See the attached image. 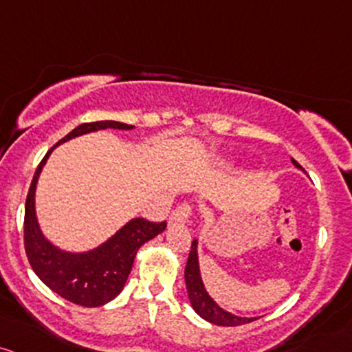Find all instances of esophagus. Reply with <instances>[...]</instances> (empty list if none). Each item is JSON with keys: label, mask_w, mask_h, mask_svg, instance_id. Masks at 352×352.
I'll use <instances>...</instances> for the list:
<instances>
[{"label": "esophagus", "mask_w": 352, "mask_h": 352, "mask_svg": "<svg viewBox=\"0 0 352 352\" xmlns=\"http://www.w3.org/2000/svg\"><path fill=\"white\" fill-rule=\"evenodd\" d=\"M192 212H194V208H192L190 204H180V206L175 207V210L172 212V219L173 222H188V219L192 217Z\"/></svg>", "instance_id": "1"}]
</instances>
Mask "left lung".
<instances>
[{"instance_id":"left-lung-1","label":"left lung","mask_w":352,"mask_h":352,"mask_svg":"<svg viewBox=\"0 0 352 352\" xmlns=\"http://www.w3.org/2000/svg\"><path fill=\"white\" fill-rule=\"evenodd\" d=\"M292 164L297 168H302L296 160H292ZM185 284H187L188 299H190L192 307L195 309V312L200 318L208 320V322L217 324V326H242V324H249L256 320L254 318H239V316L230 314V312L223 311L222 307H219L210 299V296L207 294L206 287L202 284V277H200L199 257H197V241L192 242L190 254H188L187 265H185Z\"/></svg>"}]
</instances>
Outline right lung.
I'll list each match as a JSON object with an SVG mask.
<instances>
[{
    "mask_svg": "<svg viewBox=\"0 0 352 352\" xmlns=\"http://www.w3.org/2000/svg\"><path fill=\"white\" fill-rule=\"evenodd\" d=\"M103 129L130 130L133 126L122 122H113V120L82 123L75 130H72L67 137L61 138L56 145L63 144L69 138L78 137V135ZM55 146L48 150V153L38 165L32 185H30L28 195H26V256H28L30 265L33 267L34 274L58 296L69 302L78 304V306H103L108 300L117 297L123 289L126 277L132 270L137 250L146 241L164 232L167 222L165 220L164 222H150L146 219H133L125 227H122L113 237L108 239L105 244L85 254H69L56 249L43 237L40 227H38L36 215H34V190H36L38 177H40L46 158Z\"/></svg>",
    "mask_w": 352,
    "mask_h": 352,
    "instance_id": "right-lung-1",
    "label": "right lung"
}]
</instances>
